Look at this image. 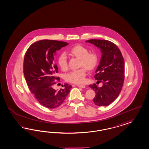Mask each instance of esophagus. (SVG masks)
<instances>
[{
	"instance_id": "1",
	"label": "esophagus",
	"mask_w": 149,
	"mask_h": 149,
	"mask_svg": "<svg viewBox=\"0 0 149 149\" xmlns=\"http://www.w3.org/2000/svg\"><path fill=\"white\" fill-rule=\"evenodd\" d=\"M76 86L79 87H81V88H84L86 87V86L84 85H76Z\"/></svg>"
}]
</instances>
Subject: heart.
Returning a JSON list of instances; mask_svg holds the SVG:
<instances>
[{
	"label": "heart",
	"instance_id": "obj_1",
	"mask_svg": "<svg viewBox=\"0 0 149 149\" xmlns=\"http://www.w3.org/2000/svg\"><path fill=\"white\" fill-rule=\"evenodd\" d=\"M70 52L73 56L80 58V66L83 67L67 74L65 75V80L76 84H84L86 80V68L89 70L95 68L98 61L97 55L95 52H88L87 49L81 45H77L72 47L70 49ZM57 62L62 70H66L68 69V60L65 53L62 52L60 54Z\"/></svg>",
	"mask_w": 149,
	"mask_h": 149
}]
</instances>
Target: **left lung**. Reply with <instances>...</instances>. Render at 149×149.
I'll list each match as a JSON object with an SVG mask.
<instances>
[{
  "label": "left lung",
  "mask_w": 149,
  "mask_h": 149,
  "mask_svg": "<svg viewBox=\"0 0 149 149\" xmlns=\"http://www.w3.org/2000/svg\"><path fill=\"white\" fill-rule=\"evenodd\" d=\"M86 42L99 48L102 53L94 77L103 82L102 86L98 87L95 84L89 85L96 93L94 104L98 106H108L118 97L124 84V58L118 47L110 41L89 40Z\"/></svg>",
  "instance_id": "obj_1"
}]
</instances>
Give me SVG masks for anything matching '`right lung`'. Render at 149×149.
Wrapping results in <instances>:
<instances>
[{"label":"right lung","instance_id":"right-lung-1","mask_svg":"<svg viewBox=\"0 0 149 149\" xmlns=\"http://www.w3.org/2000/svg\"><path fill=\"white\" fill-rule=\"evenodd\" d=\"M68 44L58 40H39L30 46L24 56L23 72L26 84L37 101L48 109L62 104L72 88L68 84L59 91L52 88L56 84L54 80L60 79L55 76L58 67L53 62L54 56Z\"/></svg>","mask_w":149,"mask_h":149}]
</instances>
